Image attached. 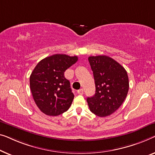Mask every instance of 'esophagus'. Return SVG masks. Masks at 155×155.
Returning <instances> with one entry per match:
<instances>
[{
    "mask_svg": "<svg viewBox=\"0 0 155 155\" xmlns=\"http://www.w3.org/2000/svg\"><path fill=\"white\" fill-rule=\"evenodd\" d=\"M77 93H78V94H79V95H83L84 94V90H83L82 88L79 89V90L77 91Z\"/></svg>",
    "mask_w": 155,
    "mask_h": 155,
    "instance_id": "34e87169",
    "label": "esophagus"
}]
</instances>
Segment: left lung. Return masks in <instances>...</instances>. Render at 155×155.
Listing matches in <instances>:
<instances>
[{
	"label": "left lung",
	"instance_id": "left-lung-1",
	"mask_svg": "<svg viewBox=\"0 0 155 155\" xmlns=\"http://www.w3.org/2000/svg\"><path fill=\"white\" fill-rule=\"evenodd\" d=\"M88 61L95 84V95L87 97L88 107L97 116H109L118 110L128 94L127 72L119 63L108 56H91Z\"/></svg>",
	"mask_w": 155,
	"mask_h": 155
}]
</instances>
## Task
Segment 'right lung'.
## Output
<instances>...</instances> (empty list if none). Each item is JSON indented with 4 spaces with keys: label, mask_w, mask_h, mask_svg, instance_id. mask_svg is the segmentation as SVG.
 Wrapping results in <instances>:
<instances>
[{
    "label": "right lung",
    "mask_w": 155,
    "mask_h": 155,
    "mask_svg": "<svg viewBox=\"0 0 155 155\" xmlns=\"http://www.w3.org/2000/svg\"><path fill=\"white\" fill-rule=\"evenodd\" d=\"M78 60L77 56L55 54L39 62L30 76L32 96L41 112L58 116L70 107L74 97L64 71Z\"/></svg>",
    "instance_id": "obj_1"
}]
</instances>
